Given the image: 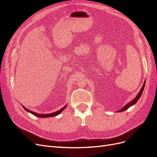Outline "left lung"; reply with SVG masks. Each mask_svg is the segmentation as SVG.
I'll return each instance as SVG.
<instances>
[{"label": "left lung", "instance_id": "1", "mask_svg": "<svg viewBox=\"0 0 157 157\" xmlns=\"http://www.w3.org/2000/svg\"><path fill=\"white\" fill-rule=\"evenodd\" d=\"M145 82H144V85H143V86H142L141 89L140 90V92H139V93H138V94H137V96H136V98H135L134 99H133V100H132L130 102H129L128 103H127L126 105L124 107H123L122 109H121V110H120V111H119V112L124 111L126 110L127 109H128V108H129L130 107H131V106H132V105H134L135 103H137V101H138V99H140V98L141 97L142 93H143L144 89V87H145Z\"/></svg>", "mask_w": 157, "mask_h": 157}]
</instances>
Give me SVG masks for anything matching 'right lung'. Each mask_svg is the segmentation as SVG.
I'll list each match as a JSON object with an SVG mask.
<instances>
[{"label":"right lung","mask_w":157,"mask_h":157,"mask_svg":"<svg viewBox=\"0 0 157 157\" xmlns=\"http://www.w3.org/2000/svg\"><path fill=\"white\" fill-rule=\"evenodd\" d=\"M23 107L24 108L25 110L27 111V112H29L30 113L33 114V115H34L35 116L37 117H40V118H46V117H55V116H57L58 115H59V113H61V112H62L64 109H65L66 107V105L65 107H63V108H61L60 110L58 111H56L54 113H52L50 114H39V113H36L35 112H33V111H31L30 110H29V109H27V108H25L24 106H23Z\"/></svg>","instance_id":"add662e5"}]
</instances>
